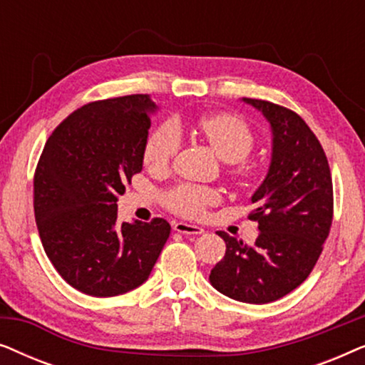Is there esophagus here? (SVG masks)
I'll list each match as a JSON object with an SVG mask.
<instances>
[{"label": "esophagus", "mask_w": 365, "mask_h": 365, "mask_svg": "<svg viewBox=\"0 0 365 365\" xmlns=\"http://www.w3.org/2000/svg\"><path fill=\"white\" fill-rule=\"evenodd\" d=\"M173 227L176 232L187 234V236H197V234L204 232L202 227L196 226V224H187V222H174Z\"/></svg>", "instance_id": "34e87169"}]
</instances>
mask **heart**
Returning a JSON list of instances; mask_svg holds the SVG:
<instances>
[{
  "mask_svg": "<svg viewBox=\"0 0 365 365\" xmlns=\"http://www.w3.org/2000/svg\"><path fill=\"white\" fill-rule=\"evenodd\" d=\"M197 133L222 161L237 163L231 168L234 178L247 179L251 169L241 161L256 144L252 129L236 114H209L197 121ZM181 149V131L178 124L168 121L154 129L144 144L143 159L149 171L163 173L171 166ZM221 201V194L212 187L181 184L164 194V204L173 212L186 217H201L207 207Z\"/></svg>",
  "mask_w": 365,
  "mask_h": 365,
  "instance_id": "obj_1",
  "label": "heart"
}]
</instances>
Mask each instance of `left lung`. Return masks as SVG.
<instances>
[{
	"mask_svg": "<svg viewBox=\"0 0 365 365\" xmlns=\"http://www.w3.org/2000/svg\"><path fill=\"white\" fill-rule=\"evenodd\" d=\"M242 101L259 109L272 131L271 166L249 214L259 236L247 246L219 231L226 254L209 281L239 302L267 304L301 286L316 266L332 224V178L321 143L299 114L262 99Z\"/></svg>",
	"mask_w": 365,
	"mask_h": 365,
	"instance_id": "left-lung-1",
	"label": "left lung"
}]
</instances>
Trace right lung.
<instances>
[{"label":"right lung","mask_w":365,"mask_h":365,"mask_svg":"<svg viewBox=\"0 0 365 365\" xmlns=\"http://www.w3.org/2000/svg\"><path fill=\"white\" fill-rule=\"evenodd\" d=\"M158 106L149 94L84 104L48 138L34 173L44 252L69 286L113 297L146 281L166 244V219L118 222V197L143 169Z\"/></svg>","instance_id":"1"}]
</instances>
